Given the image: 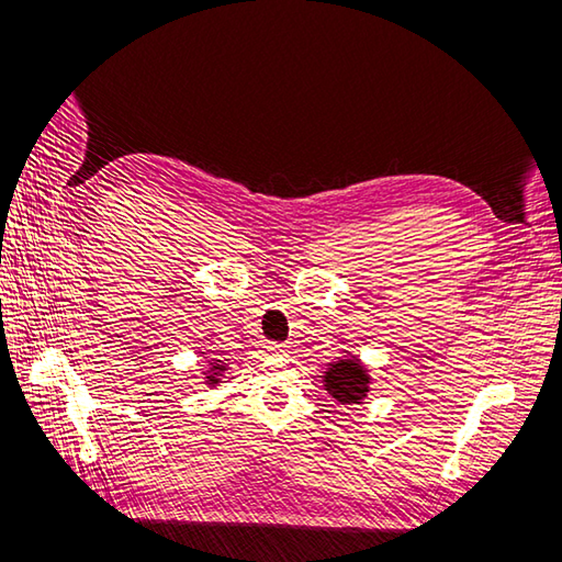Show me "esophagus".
Returning a JSON list of instances; mask_svg holds the SVG:
<instances>
[{
  "instance_id": "1",
  "label": "esophagus",
  "mask_w": 562,
  "mask_h": 562,
  "mask_svg": "<svg viewBox=\"0 0 562 562\" xmlns=\"http://www.w3.org/2000/svg\"><path fill=\"white\" fill-rule=\"evenodd\" d=\"M265 351H267V353H285V345H279V342H267V345H265Z\"/></svg>"
}]
</instances>
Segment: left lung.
Returning <instances> with one entry per match:
<instances>
[{"instance_id":"obj_1","label":"left lung","mask_w":562,"mask_h":562,"mask_svg":"<svg viewBox=\"0 0 562 562\" xmlns=\"http://www.w3.org/2000/svg\"><path fill=\"white\" fill-rule=\"evenodd\" d=\"M323 386L337 403H361L370 391V370L361 363V359L345 353L337 361L328 363V370L323 372Z\"/></svg>"}]
</instances>
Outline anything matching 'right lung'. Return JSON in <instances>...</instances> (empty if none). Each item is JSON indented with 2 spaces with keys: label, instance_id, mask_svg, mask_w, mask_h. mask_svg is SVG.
Instances as JSON below:
<instances>
[{
  "label": "right lung",
  "instance_id": "add662e5",
  "mask_svg": "<svg viewBox=\"0 0 562 562\" xmlns=\"http://www.w3.org/2000/svg\"><path fill=\"white\" fill-rule=\"evenodd\" d=\"M227 361H217V359H209V366L203 368V382L209 386H217L220 378H223V372H227Z\"/></svg>",
  "mask_w": 562,
  "mask_h": 562
}]
</instances>
